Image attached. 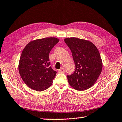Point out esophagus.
<instances>
[{
    "label": "esophagus",
    "mask_w": 122,
    "mask_h": 122,
    "mask_svg": "<svg viewBox=\"0 0 122 122\" xmlns=\"http://www.w3.org/2000/svg\"><path fill=\"white\" fill-rule=\"evenodd\" d=\"M58 71H59V73H64L65 71V69H64L63 68H62L60 69Z\"/></svg>",
    "instance_id": "esophagus-1"
}]
</instances>
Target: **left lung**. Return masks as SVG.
I'll list each match as a JSON object with an SVG mask.
<instances>
[{
	"mask_svg": "<svg viewBox=\"0 0 122 122\" xmlns=\"http://www.w3.org/2000/svg\"><path fill=\"white\" fill-rule=\"evenodd\" d=\"M65 42L71 49L75 65V71L67 75L70 85L75 89L83 91L94 85L102 69V61L96 47L83 39L70 38Z\"/></svg>",
	"mask_w": 122,
	"mask_h": 122,
	"instance_id": "left-lung-1",
	"label": "left lung"
}]
</instances>
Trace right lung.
<instances>
[{
    "mask_svg": "<svg viewBox=\"0 0 122 122\" xmlns=\"http://www.w3.org/2000/svg\"><path fill=\"white\" fill-rule=\"evenodd\" d=\"M59 41L56 38L38 39L29 42L22 51L18 68L30 88L41 92L52 84L57 72L50 67L49 54Z\"/></svg>",
    "mask_w": 122,
    "mask_h": 122,
    "instance_id": "1",
    "label": "right lung"
}]
</instances>
